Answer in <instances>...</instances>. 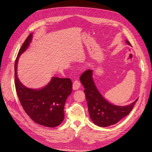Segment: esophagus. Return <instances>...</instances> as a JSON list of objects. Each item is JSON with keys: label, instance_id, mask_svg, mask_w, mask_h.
Here are the masks:
<instances>
[{"label": "esophagus", "instance_id": "obj_1", "mask_svg": "<svg viewBox=\"0 0 152 152\" xmlns=\"http://www.w3.org/2000/svg\"><path fill=\"white\" fill-rule=\"evenodd\" d=\"M80 86V83L79 80H76L75 81H74L73 83V90H78Z\"/></svg>", "mask_w": 152, "mask_h": 152}]
</instances>
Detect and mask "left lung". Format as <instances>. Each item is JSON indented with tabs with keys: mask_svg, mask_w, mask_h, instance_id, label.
<instances>
[{
	"mask_svg": "<svg viewBox=\"0 0 152 152\" xmlns=\"http://www.w3.org/2000/svg\"><path fill=\"white\" fill-rule=\"evenodd\" d=\"M127 45L131 46L127 40ZM80 80L85 88L84 93L88 104V112L93 122L100 127H107L118 123L129 114L138 98L127 106L114 105L107 102L100 93L93 79V70L84 72Z\"/></svg>",
	"mask_w": 152,
	"mask_h": 152,
	"instance_id": "1",
	"label": "left lung"
}]
</instances>
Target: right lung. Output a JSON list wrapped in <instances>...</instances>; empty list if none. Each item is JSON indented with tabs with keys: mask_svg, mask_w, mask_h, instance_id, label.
I'll return each instance as SVG.
<instances>
[{
	"mask_svg": "<svg viewBox=\"0 0 152 152\" xmlns=\"http://www.w3.org/2000/svg\"><path fill=\"white\" fill-rule=\"evenodd\" d=\"M31 33L18 51L15 62V86L16 92L26 113L38 124L48 127L59 125L64 118V108L67 97L72 91L69 78L53 77L49 83L40 89L27 88L19 80L17 69L18 58L32 41Z\"/></svg>",
	"mask_w": 152,
	"mask_h": 152,
	"instance_id": "add662e5",
	"label": "right lung"
}]
</instances>
